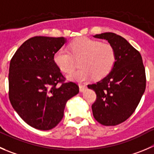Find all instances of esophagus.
I'll return each instance as SVG.
<instances>
[{
    "label": "esophagus",
    "instance_id": "1",
    "mask_svg": "<svg viewBox=\"0 0 154 154\" xmlns=\"http://www.w3.org/2000/svg\"><path fill=\"white\" fill-rule=\"evenodd\" d=\"M87 88V85L85 84H79V90L80 91H83L85 90V89Z\"/></svg>",
    "mask_w": 154,
    "mask_h": 154
}]
</instances>
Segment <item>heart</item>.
<instances>
[{
  "label": "heart",
  "mask_w": 154,
  "mask_h": 154,
  "mask_svg": "<svg viewBox=\"0 0 154 154\" xmlns=\"http://www.w3.org/2000/svg\"><path fill=\"white\" fill-rule=\"evenodd\" d=\"M68 49L60 48L54 53V63L65 73H71L76 66V60L81 59V69L69 75L70 79L84 82L94 76L100 79L107 75L113 68L116 59L112 45L89 38L76 39Z\"/></svg>",
  "instance_id": "heart-1"
}]
</instances>
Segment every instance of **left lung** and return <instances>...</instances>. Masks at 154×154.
<instances>
[{"instance_id":"8db88e82","label":"left lung","mask_w":154,"mask_h":154,"mask_svg":"<svg viewBox=\"0 0 154 154\" xmlns=\"http://www.w3.org/2000/svg\"><path fill=\"white\" fill-rule=\"evenodd\" d=\"M94 37L107 40L115 49L116 59L105 78L88 85L97 94L92 112L99 123L114 126L128 119L137 108L145 91V69L139 51L124 38L112 32Z\"/></svg>"}]
</instances>
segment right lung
Masks as SVG:
<instances>
[{
	"label": "right lung",
	"instance_id": "obj_1",
	"mask_svg": "<svg viewBox=\"0 0 154 154\" xmlns=\"http://www.w3.org/2000/svg\"><path fill=\"white\" fill-rule=\"evenodd\" d=\"M63 37L35 36L24 42L10 60L9 98L14 109L30 126L52 129L63 117L67 100L79 91L54 63Z\"/></svg>",
	"mask_w": 154,
	"mask_h": 154
}]
</instances>
